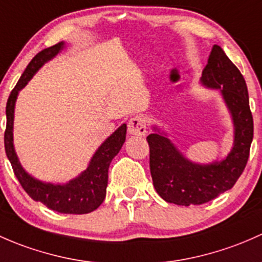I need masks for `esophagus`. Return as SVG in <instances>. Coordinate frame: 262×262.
<instances>
[{"label":"esophagus","mask_w":262,"mask_h":262,"mask_svg":"<svg viewBox=\"0 0 262 262\" xmlns=\"http://www.w3.org/2000/svg\"><path fill=\"white\" fill-rule=\"evenodd\" d=\"M127 130L131 135H136V136H144L146 134V122L141 116H135L128 121Z\"/></svg>","instance_id":"34e87169"}]
</instances>
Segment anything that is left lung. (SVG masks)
<instances>
[{
	"mask_svg": "<svg viewBox=\"0 0 262 262\" xmlns=\"http://www.w3.org/2000/svg\"><path fill=\"white\" fill-rule=\"evenodd\" d=\"M204 87L221 90L234 127L233 147L221 161L196 164L188 160L166 135L154 127L146 137L154 187L168 203L198 206L231 189L244 171L253 137V120L244 75L222 48L213 45L202 73Z\"/></svg>",
	"mask_w": 262,
	"mask_h": 262,
	"instance_id": "1",
	"label": "left lung"
}]
</instances>
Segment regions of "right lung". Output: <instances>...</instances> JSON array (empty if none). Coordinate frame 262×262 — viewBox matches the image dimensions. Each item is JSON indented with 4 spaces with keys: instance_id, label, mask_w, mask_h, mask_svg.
Segmentation results:
<instances>
[{
    "instance_id": "add662e5",
    "label": "right lung",
    "mask_w": 262,
    "mask_h": 262,
    "mask_svg": "<svg viewBox=\"0 0 262 262\" xmlns=\"http://www.w3.org/2000/svg\"><path fill=\"white\" fill-rule=\"evenodd\" d=\"M66 42L60 41L54 47L47 48L37 53L23 73L17 84L11 92L6 104V131H5V150L9 158L13 172L20 182L24 190L34 201L41 202L48 208L67 214H85L98 208L106 198L107 183H108V168L112 159L118 154L126 140V123L121 125L106 141L98 147L91 159L90 165L80 172L75 179L66 184H53L37 180L28 174L18 161L13 147V116L15 103L18 92L23 90L34 74L60 53Z\"/></svg>"
}]
</instances>
